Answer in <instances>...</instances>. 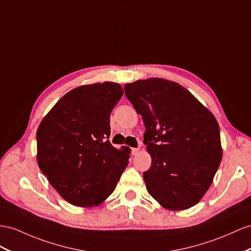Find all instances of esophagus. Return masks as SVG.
<instances>
[{"label":"esophagus","mask_w":251,"mask_h":251,"mask_svg":"<svg viewBox=\"0 0 251 251\" xmlns=\"http://www.w3.org/2000/svg\"><path fill=\"white\" fill-rule=\"evenodd\" d=\"M139 151H140L139 147H132V149H131V153H132L133 156H136V155H138Z\"/></svg>","instance_id":"34e87169"}]
</instances>
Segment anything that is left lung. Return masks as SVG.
<instances>
[{
	"label": "left lung",
	"instance_id": "1",
	"mask_svg": "<svg viewBox=\"0 0 251 251\" xmlns=\"http://www.w3.org/2000/svg\"><path fill=\"white\" fill-rule=\"evenodd\" d=\"M124 89L146 128L144 144L151 157L143 173L147 192L166 209L193 207L210 188L223 158L215 117L175 81L149 78Z\"/></svg>",
	"mask_w": 251,
	"mask_h": 251
}]
</instances>
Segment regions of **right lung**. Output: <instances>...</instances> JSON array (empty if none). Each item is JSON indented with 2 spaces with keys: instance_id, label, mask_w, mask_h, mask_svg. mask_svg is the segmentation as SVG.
Segmentation results:
<instances>
[{
  "instance_id": "1",
  "label": "right lung",
  "mask_w": 251,
  "mask_h": 251,
  "mask_svg": "<svg viewBox=\"0 0 251 251\" xmlns=\"http://www.w3.org/2000/svg\"><path fill=\"white\" fill-rule=\"evenodd\" d=\"M105 81L71 90L37 130V162L50 185L76 207L104 202L128 165L130 150L109 142L110 113L123 95Z\"/></svg>"
}]
</instances>
